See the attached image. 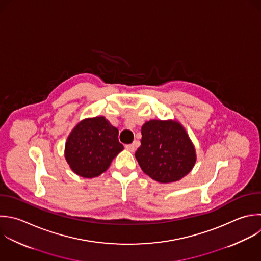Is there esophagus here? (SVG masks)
<instances>
[{
	"mask_svg": "<svg viewBox=\"0 0 261 261\" xmlns=\"http://www.w3.org/2000/svg\"><path fill=\"white\" fill-rule=\"evenodd\" d=\"M125 149L130 152H134L136 150V146L135 144H128V145H125Z\"/></svg>",
	"mask_w": 261,
	"mask_h": 261,
	"instance_id": "obj_1",
	"label": "esophagus"
}]
</instances>
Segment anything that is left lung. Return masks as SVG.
<instances>
[{
  "mask_svg": "<svg viewBox=\"0 0 261 261\" xmlns=\"http://www.w3.org/2000/svg\"><path fill=\"white\" fill-rule=\"evenodd\" d=\"M142 170L159 182H172L195 165V148L176 121L150 120L142 126L141 146L135 154Z\"/></svg>",
  "mask_w": 261,
  "mask_h": 261,
  "instance_id": "1",
  "label": "left lung"
}]
</instances>
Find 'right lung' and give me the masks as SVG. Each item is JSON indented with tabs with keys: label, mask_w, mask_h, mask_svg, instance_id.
Returning a JSON list of instances; mask_svg holds the SVG:
<instances>
[{
	"label": "right lung",
	"mask_w": 261,
	"mask_h": 261,
	"mask_svg": "<svg viewBox=\"0 0 261 261\" xmlns=\"http://www.w3.org/2000/svg\"><path fill=\"white\" fill-rule=\"evenodd\" d=\"M122 149L118 129L100 116L85 119L72 129L65 144V158L76 174L91 178L106 171Z\"/></svg>",
	"instance_id": "add662e5"
}]
</instances>
